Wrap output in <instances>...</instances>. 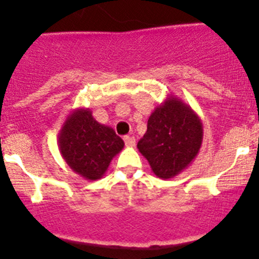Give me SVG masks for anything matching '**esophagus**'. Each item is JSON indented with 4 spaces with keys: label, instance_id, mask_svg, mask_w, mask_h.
Masks as SVG:
<instances>
[{
    "label": "esophagus",
    "instance_id": "1",
    "mask_svg": "<svg viewBox=\"0 0 259 259\" xmlns=\"http://www.w3.org/2000/svg\"><path fill=\"white\" fill-rule=\"evenodd\" d=\"M124 142L126 146H134L135 145V138L126 135V137H124Z\"/></svg>",
    "mask_w": 259,
    "mask_h": 259
}]
</instances>
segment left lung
<instances>
[{
	"label": "left lung",
	"instance_id": "8db88e82",
	"mask_svg": "<svg viewBox=\"0 0 259 259\" xmlns=\"http://www.w3.org/2000/svg\"><path fill=\"white\" fill-rule=\"evenodd\" d=\"M203 142V125L195 111L170 95L156 106L138 149L158 178L170 179L192 164Z\"/></svg>",
	"mask_w": 259,
	"mask_h": 259
}]
</instances>
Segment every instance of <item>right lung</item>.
I'll use <instances>...</instances> for the list:
<instances>
[{"label":"right lung","mask_w":259,"mask_h":259,"mask_svg":"<svg viewBox=\"0 0 259 259\" xmlns=\"http://www.w3.org/2000/svg\"><path fill=\"white\" fill-rule=\"evenodd\" d=\"M57 144L67 165L86 180H98L124 148L113 127L94 119L90 109H76L65 120Z\"/></svg>","instance_id":"right-lung-1"}]
</instances>
